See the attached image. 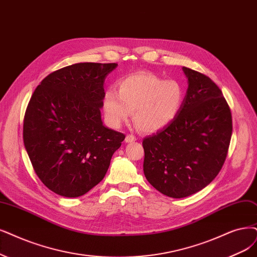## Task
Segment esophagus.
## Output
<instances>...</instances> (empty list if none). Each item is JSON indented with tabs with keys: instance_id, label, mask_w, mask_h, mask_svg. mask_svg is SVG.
Segmentation results:
<instances>
[{
	"instance_id": "esophagus-1",
	"label": "esophagus",
	"mask_w": 257,
	"mask_h": 257,
	"mask_svg": "<svg viewBox=\"0 0 257 257\" xmlns=\"http://www.w3.org/2000/svg\"><path fill=\"white\" fill-rule=\"evenodd\" d=\"M136 141H137V138L134 135H128L125 139L126 143H132V142H136Z\"/></svg>"
}]
</instances>
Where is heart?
Segmentation results:
<instances>
[{
	"label": "heart",
	"mask_w": 257,
	"mask_h": 257,
	"mask_svg": "<svg viewBox=\"0 0 257 257\" xmlns=\"http://www.w3.org/2000/svg\"><path fill=\"white\" fill-rule=\"evenodd\" d=\"M184 101V91L178 81L140 72L118 81L117 92L108 90L102 109L112 127H119L135 113L138 128L153 134L168 126L178 116Z\"/></svg>",
	"instance_id": "b5f03b06"
}]
</instances>
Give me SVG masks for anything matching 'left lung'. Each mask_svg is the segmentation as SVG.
I'll return each mask as SVG.
<instances>
[{"label":"left lung","mask_w":257,"mask_h":257,"mask_svg":"<svg viewBox=\"0 0 257 257\" xmlns=\"http://www.w3.org/2000/svg\"><path fill=\"white\" fill-rule=\"evenodd\" d=\"M188 88L178 116L144 139V175L172 198L196 194L224 163L232 137V115L221 90L204 74L183 66Z\"/></svg>","instance_id":"obj_1"}]
</instances>
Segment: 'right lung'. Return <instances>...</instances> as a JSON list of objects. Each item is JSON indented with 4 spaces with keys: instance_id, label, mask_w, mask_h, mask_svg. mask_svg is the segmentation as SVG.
Instances as JSON below:
<instances>
[{
    "instance_id": "1",
    "label": "right lung",
    "mask_w": 257,
    "mask_h": 257,
    "mask_svg": "<svg viewBox=\"0 0 257 257\" xmlns=\"http://www.w3.org/2000/svg\"><path fill=\"white\" fill-rule=\"evenodd\" d=\"M117 63L83 62L51 73L28 102L24 146L35 173L57 195L76 198L106 175L125 135L103 126L104 79Z\"/></svg>"
}]
</instances>
